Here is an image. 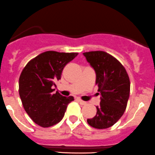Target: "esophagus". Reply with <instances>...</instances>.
Here are the masks:
<instances>
[{
	"label": "esophagus",
	"instance_id": "obj_1",
	"mask_svg": "<svg viewBox=\"0 0 155 155\" xmlns=\"http://www.w3.org/2000/svg\"><path fill=\"white\" fill-rule=\"evenodd\" d=\"M77 101H78V102L80 103V104H81V105H86V104H87V103L85 102V101H82V100H81L80 98H77Z\"/></svg>",
	"mask_w": 155,
	"mask_h": 155
}]
</instances>
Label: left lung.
Returning a JSON list of instances; mask_svg holds the SVG:
<instances>
[{"instance_id":"obj_1","label":"left lung","mask_w":155,"mask_h":155,"mask_svg":"<svg viewBox=\"0 0 155 155\" xmlns=\"http://www.w3.org/2000/svg\"><path fill=\"white\" fill-rule=\"evenodd\" d=\"M96 72V84L101 93L97 114L87 123L98 129H107L122 117L130 93V81L123 65L111 54L103 51L83 53Z\"/></svg>"}]
</instances>
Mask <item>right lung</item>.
<instances>
[{
    "label": "right lung",
    "instance_id": "obj_1",
    "mask_svg": "<svg viewBox=\"0 0 155 155\" xmlns=\"http://www.w3.org/2000/svg\"><path fill=\"white\" fill-rule=\"evenodd\" d=\"M77 52L47 51L32 58L25 66L19 79V94L23 108L32 120L43 128L57 124L63 119L74 97L53 94L55 82L61 79L64 66Z\"/></svg>",
    "mask_w": 155,
    "mask_h": 155
}]
</instances>
